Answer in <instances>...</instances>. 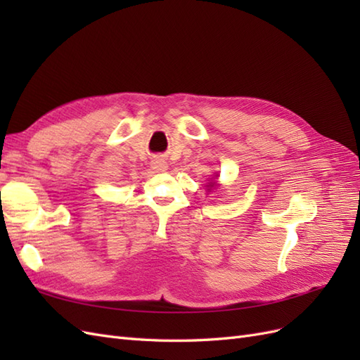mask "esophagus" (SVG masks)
I'll return each instance as SVG.
<instances>
[{
    "mask_svg": "<svg viewBox=\"0 0 360 360\" xmlns=\"http://www.w3.org/2000/svg\"><path fill=\"white\" fill-rule=\"evenodd\" d=\"M153 169H156V171H165V169H167V163H165V160L156 159V160L153 162Z\"/></svg>",
    "mask_w": 360,
    "mask_h": 360,
    "instance_id": "1",
    "label": "esophagus"
}]
</instances>
